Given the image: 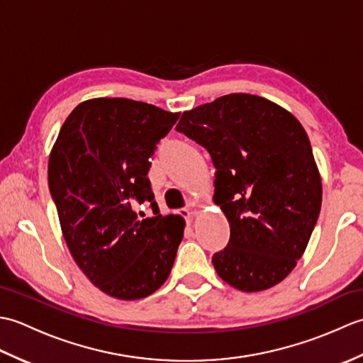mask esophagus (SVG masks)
Returning a JSON list of instances; mask_svg holds the SVG:
<instances>
[{
    "label": "esophagus",
    "instance_id": "34e87169",
    "mask_svg": "<svg viewBox=\"0 0 363 363\" xmlns=\"http://www.w3.org/2000/svg\"><path fill=\"white\" fill-rule=\"evenodd\" d=\"M179 213H181L182 217L186 218L187 221H190V220H191V217H194V212H190L189 209H181V211H179Z\"/></svg>",
    "mask_w": 363,
    "mask_h": 363
}]
</instances>
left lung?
<instances>
[{
	"mask_svg": "<svg viewBox=\"0 0 363 363\" xmlns=\"http://www.w3.org/2000/svg\"><path fill=\"white\" fill-rule=\"evenodd\" d=\"M176 129L211 154L213 203L230 238L212 264L223 281L262 291L303 256L321 209V177L304 128L267 98L230 94L186 111Z\"/></svg>",
	"mask_w": 363,
	"mask_h": 363,
	"instance_id": "left-lung-1",
	"label": "left lung"
}]
</instances>
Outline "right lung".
I'll list each match as a JSON object with an SVG mask.
<instances>
[{
    "label": "right lung",
    "mask_w": 363,
    "mask_h": 363,
    "mask_svg": "<svg viewBox=\"0 0 363 363\" xmlns=\"http://www.w3.org/2000/svg\"><path fill=\"white\" fill-rule=\"evenodd\" d=\"M179 112L128 98H94L68 115L52 145L48 186L76 264L106 295L150 296L172 272L184 237L179 215L162 217L150 157ZM150 202L153 217L137 214Z\"/></svg>",
    "instance_id": "obj_1"
}]
</instances>
